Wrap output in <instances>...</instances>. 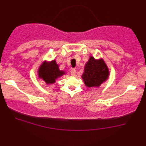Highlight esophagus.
I'll return each mask as SVG.
<instances>
[{"label":"esophagus","instance_id":"1","mask_svg":"<svg viewBox=\"0 0 146 146\" xmlns=\"http://www.w3.org/2000/svg\"><path fill=\"white\" fill-rule=\"evenodd\" d=\"M75 73H76V70H75V68H71V74L72 75H75Z\"/></svg>","mask_w":146,"mask_h":146}]
</instances>
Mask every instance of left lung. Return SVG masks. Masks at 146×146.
<instances>
[{"label": "left lung", "mask_w": 146, "mask_h": 146, "mask_svg": "<svg viewBox=\"0 0 146 146\" xmlns=\"http://www.w3.org/2000/svg\"><path fill=\"white\" fill-rule=\"evenodd\" d=\"M109 71L103 60H95L90 57L84 67L82 78L88 87L100 86L108 78Z\"/></svg>", "instance_id": "left-lung-1"}]
</instances>
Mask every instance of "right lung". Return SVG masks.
I'll use <instances>...</instances> for the list:
<instances>
[{"instance_id":"obj_1","label":"right lung","mask_w":146,"mask_h":146,"mask_svg":"<svg viewBox=\"0 0 146 146\" xmlns=\"http://www.w3.org/2000/svg\"><path fill=\"white\" fill-rule=\"evenodd\" d=\"M64 74V71H60L56 60L46 62H44L38 69L39 78H42L47 84L56 82V80Z\"/></svg>"}]
</instances>
